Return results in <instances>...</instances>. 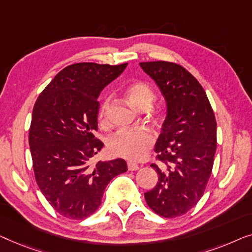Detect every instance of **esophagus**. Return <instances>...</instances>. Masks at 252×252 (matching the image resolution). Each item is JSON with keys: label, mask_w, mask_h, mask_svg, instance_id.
Segmentation results:
<instances>
[{"label": "esophagus", "mask_w": 252, "mask_h": 252, "mask_svg": "<svg viewBox=\"0 0 252 252\" xmlns=\"http://www.w3.org/2000/svg\"><path fill=\"white\" fill-rule=\"evenodd\" d=\"M127 169H129V171H136V170L139 169V165L133 162H127Z\"/></svg>", "instance_id": "1"}]
</instances>
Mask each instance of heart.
Masks as SVG:
<instances>
[{
    "instance_id": "1",
    "label": "heart",
    "mask_w": 252,
    "mask_h": 252,
    "mask_svg": "<svg viewBox=\"0 0 252 252\" xmlns=\"http://www.w3.org/2000/svg\"><path fill=\"white\" fill-rule=\"evenodd\" d=\"M126 95L132 107H150L154 99L152 88L145 82H134L126 88ZM111 100L106 98L99 108V120L106 121ZM154 144V136L150 130H122L113 134L108 140V150L113 155L130 161H140L146 157Z\"/></svg>"
}]
</instances>
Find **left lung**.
I'll return each mask as SVG.
<instances>
[{"mask_svg":"<svg viewBox=\"0 0 252 252\" xmlns=\"http://www.w3.org/2000/svg\"><path fill=\"white\" fill-rule=\"evenodd\" d=\"M160 88L166 118L151 166L157 186L145 193L148 207L164 218L185 215L200 201L210 178L217 147V123L207 94L183 66L169 62L139 63Z\"/></svg>","mask_w":252,"mask_h":252,"instance_id":"1","label":"left lung"}]
</instances>
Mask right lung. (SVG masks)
I'll use <instances>...</instances> for the list:
<instances>
[{"label": "right lung", "instance_id": "right-lung-1", "mask_svg": "<svg viewBox=\"0 0 252 252\" xmlns=\"http://www.w3.org/2000/svg\"><path fill=\"white\" fill-rule=\"evenodd\" d=\"M126 65L73 63L57 74L35 102L28 137L35 179L63 217H89L100 205L108 183L127 170L123 158L91 164L104 146L94 134L99 94Z\"/></svg>", "mask_w": 252, "mask_h": 252}]
</instances>
